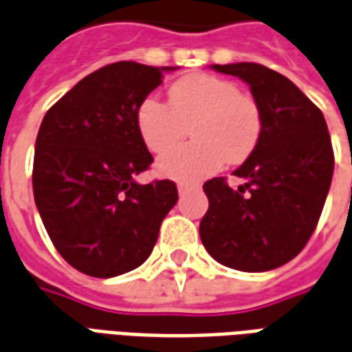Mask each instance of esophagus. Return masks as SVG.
I'll use <instances>...</instances> for the list:
<instances>
[{
    "label": "esophagus",
    "instance_id": "1",
    "mask_svg": "<svg viewBox=\"0 0 352 352\" xmlns=\"http://www.w3.org/2000/svg\"><path fill=\"white\" fill-rule=\"evenodd\" d=\"M192 188H194V186H190V184H183V183L177 186V190H179V196H183V194H186V192L192 190Z\"/></svg>",
    "mask_w": 352,
    "mask_h": 352
}]
</instances>
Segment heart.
<instances>
[{
	"label": "heart",
	"mask_w": 352,
	"mask_h": 352,
	"mask_svg": "<svg viewBox=\"0 0 352 352\" xmlns=\"http://www.w3.org/2000/svg\"><path fill=\"white\" fill-rule=\"evenodd\" d=\"M141 141L162 154L186 135L190 145L164 154L156 171L181 183H196L228 164L247 160L262 133L256 100L239 92L236 82L209 73H194L171 85L168 105L156 98L141 101L135 115Z\"/></svg>",
	"instance_id": "1"
}]
</instances>
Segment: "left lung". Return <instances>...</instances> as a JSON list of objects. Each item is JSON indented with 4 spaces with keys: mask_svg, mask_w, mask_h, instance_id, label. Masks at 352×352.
Wrapping results in <instances>:
<instances>
[{
    "mask_svg": "<svg viewBox=\"0 0 352 352\" xmlns=\"http://www.w3.org/2000/svg\"><path fill=\"white\" fill-rule=\"evenodd\" d=\"M251 87L262 133L234 171L204 184L209 209L199 222L207 252L239 272H270L300 254L317 228L333 173V151L320 109L285 75L252 62L211 65Z\"/></svg>",
    "mask_w": 352,
    "mask_h": 352,
    "instance_id": "1",
    "label": "left lung"
}]
</instances>
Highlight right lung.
Instances as JSON below:
<instances>
[{
  "label": "right lung",
  "instance_id": "add662e5",
  "mask_svg": "<svg viewBox=\"0 0 352 352\" xmlns=\"http://www.w3.org/2000/svg\"><path fill=\"white\" fill-rule=\"evenodd\" d=\"M173 69L109 64L79 80L43 118L35 206L56 251L90 277L109 279L143 264L179 199L173 181L135 183L153 164L135 126L138 107Z\"/></svg>",
  "mask_w": 352,
  "mask_h": 352
}]
</instances>
